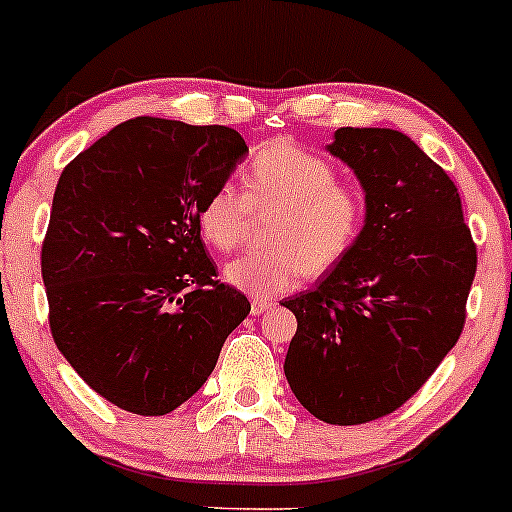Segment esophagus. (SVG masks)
Instances as JSON below:
<instances>
[{
	"label": "esophagus",
	"mask_w": 512,
	"mask_h": 512,
	"mask_svg": "<svg viewBox=\"0 0 512 512\" xmlns=\"http://www.w3.org/2000/svg\"><path fill=\"white\" fill-rule=\"evenodd\" d=\"M272 306H274V303L269 299H252L250 311H252V316H262V313H267Z\"/></svg>",
	"instance_id": "obj_1"
}]
</instances>
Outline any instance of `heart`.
Instances as JSON below:
<instances>
[{
	"label": "heart",
	"instance_id": "b5f03b06",
	"mask_svg": "<svg viewBox=\"0 0 512 512\" xmlns=\"http://www.w3.org/2000/svg\"><path fill=\"white\" fill-rule=\"evenodd\" d=\"M245 192L223 182L199 209L204 238L221 252L245 240L252 209H274L267 247L230 260L223 277L250 296L282 294L306 272H330L357 245L367 199L355 184L338 182L333 162L294 143H269L245 167Z\"/></svg>",
	"mask_w": 512,
	"mask_h": 512
}]
</instances>
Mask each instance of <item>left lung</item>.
<instances>
[{
  "label": "left lung",
  "instance_id": "left-lung-1",
  "mask_svg": "<svg viewBox=\"0 0 512 512\" xmlns=\"http://www.w3.org/2000/svg\"><path fill=\"white\" fill-rule=\"evenodd\" d=\"M367 199L362 235L316 289L289 296L284 374L308 413L359 425L401 408L457 345L476 245L447 172L406 133L338 128L328 145Z\"/></svg>",
  "mask_w": 512,
  "mask_h": 512
}]
</instances>
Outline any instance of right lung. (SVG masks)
Returning a JSON list of instances; mask_svg holds the SVG:
<instances>
[{"instance_id":"obj_1","label":"right lung","mask_w":512,"mask_h":512,"mask_svg":"<svg viewBox=\"0 0 512 512\" xmlns=\"http://www.w3.org/2000/svg\"><path fill=\"white\" fill-rule=\"evenodd\" d=\"M245 153L228 126L138 116L60 174L41 250L50 333L123 411L165 415L189 401L250 313L216 279L199 228L204 199Z\"/></svg>"}]
</instances>
